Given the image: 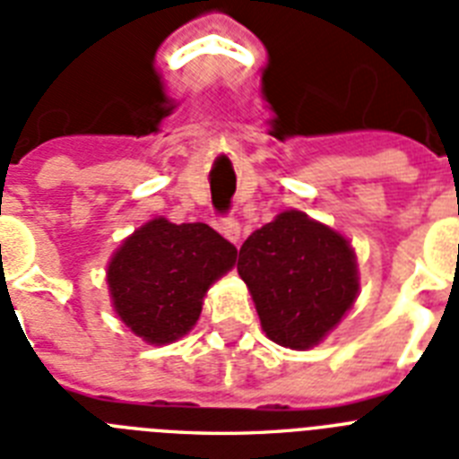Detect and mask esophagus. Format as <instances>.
Returning a JSON list of instances; mask_svg holds the SVG:
<instances>
[{"instance_id":"esophagus-1","label":"esophagus","mask_w":459,"mask_h":459,"mask_svg":"<svg viewBox=\"0 0 459 459\" xmlns=\"http://www.w3.org/2000/svg\"><path fill=\"white\" fill-rule=\"evenodd\" d=\"M219 230H221L223 238L233 242V245L240 242V221H238L236 217H223L221 223H219Z\"/></svg>"}]
</instances>
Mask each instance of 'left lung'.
<instances>
[{"instance_id":"8db88e82","label":"left lung","mask_w":459,"mask_h":459,"mask_svg":"<svg viewBox=\"0 0 459 459\" xmlns=\"http://www.w3.org/2000/svg\"><path fill=\"white\" fill-rule=\"evenodd\" d=\"M238 273L265 336L291 350L315 348L359 291L350 242L299 210L277 214L242 242Z\"/></svg>"}]
</instances>
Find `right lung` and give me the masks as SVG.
<instances>
[{
    "label": "right lung",
    "mask_w": 459,
    "mask_h": 459,
    "mask_svg": "<svg viewBox=\"0 0 459 459\" xmlns=\"http://www.w3.org/2000/svg\"><path fill=\"white\" fill-rule=\"evenodd\" d=\"M238 249L207 223L146 221L107 265L111 306L134 336L168 345L194 329L207 289L236 265Z\"/></svg>",
    "instance_id": "right-lung-1"
}]
</instances>
